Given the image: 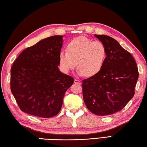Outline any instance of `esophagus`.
I'll return each mask as SVG.
<instances>
[{"label":"esophagus","instance_id":"34e87169","mask_svg":"<svg viewBox=\"0 0 147 147\" xmlns=\"http://www.w3.org/2000/svg\"><path fill=\"white\" fill-rule=\"evenodd\" d=\"M74 83L75 84H81V81H79V80H78V79H74Z\"/></svg>","mask_w":147,"mask_h":147}]
</instances>
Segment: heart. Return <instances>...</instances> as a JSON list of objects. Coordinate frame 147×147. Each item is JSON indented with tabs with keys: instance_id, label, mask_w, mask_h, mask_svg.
Here are the masks:
<instances>
[{
	"instance_id": "1",
	"label": "heart",
	"mask_w": 147,
	"mask_h": 147,
	"mask_svg": "<svg viewBox=\"0 0 147 147\" xmlns=\"http://www.w3.org/2000/svg\"><path fill=\"white\" fill-rule=\"evenodd\" d=\"M67 49L68 52L62 51L59 53V64L65 73L78 65L79 76H93L101 70L106 60L107 48L104 44L84 36L70 41Z\"/></svg>"
}]
</instances>
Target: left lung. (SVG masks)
<instances>
[{
  "mask_svg": "<svg viewBox=\"0 0 147 147\" xmlns=\"http://www.w3.org/2000/svg\"><path fill=\"white\" fill-rule=\"evenodd\" d=\"M94 36L105 45L107 57L99 72L83 81V95L87 109L103 116L122 110L132 98L139 73L132 55L116 40Z\"/></svg>",
  "mask_w": 147,
  "mask_h": 147,
  "instance_id": "8db88e82",
  "label": "left lung"
}]
</instances>
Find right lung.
Listing matches in <instances>:
<instances>
[{"mask_svg":"<svg viewBox=\"0 0 147 147\" xmlns=\"http://www.w3.org/2000/svg\"><path fill=\"white\" fill-rule=\"evenodd\" d=\"M63 37L46 38L20 53L11 68V91L22 112L51 117L60 112L74 78L59 70Z\"/></svg>","mask_w":147,"mask_h":147,"instance_id":"add662e5","label":"right lung"}]
</instances>
